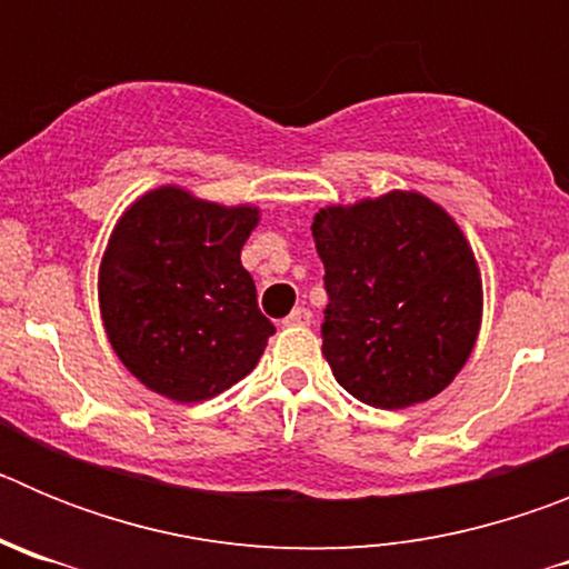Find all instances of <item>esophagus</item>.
Here are the masks:
<instances>
[{
    "instance_id": "1",
    "label": "esophagus",
    "mask_w": 569,
    "mask_h": 569,
    "mask_svg": "<svg viewBox=\"0 0 569 569\" xmlns=\"http://www.w3.org/2000/svg\"><path fill=\"white\" fill-rule=\"evenodd\" d=\"M310 321H313V313L308 308H296L288 319H281V325L284 328H308Z\"/></svg>"
}]
</instances>
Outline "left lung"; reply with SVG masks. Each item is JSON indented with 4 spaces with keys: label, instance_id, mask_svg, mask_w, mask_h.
Instances as JSON below:
<instances>
[{
    "label": "left lung",
    "instance_id": "1",
    "mask_svg": "<svg viewBox=\"0 0 569 569\" xmlns=\"http://www.w3.org/2000/svg\"><path fill=\"white\" fill-rule=\"evenodd\" d=\"M328 308L321 353L336 381L381 410L433 399L470 356L481 279L459 224L419 193L313 219Z\"/></svg>",
    "mask_w": 569,
    "mask_h": 569
}]
</instances>
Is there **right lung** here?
<instances>
[{"label": "right lung", "mask_w": 569, "mask_h": 569, "mask_svg": "<svg viewBox=\"0 0 569 569\" xmlns=\"http://www.w3.org/2000/svg\"><path fill=\"white\" fill-rule=\"evenodd\" d=\"M256 208L188 190L144 193L119 219L99 270V308L116 356L153 393L204 401L244 379L276 328L241 268Z\"/></svg>", "instance_id": "obj_1"}]
</instances>
